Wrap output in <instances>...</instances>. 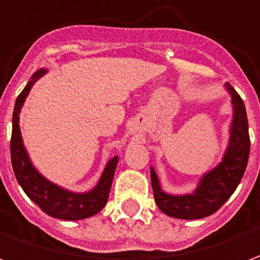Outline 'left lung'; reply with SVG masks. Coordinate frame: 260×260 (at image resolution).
I'll use <instances>...</instances> for the list:
<instances>
[{"instance_id":"1","label":"left lung","mask_w":260,"mask_h":260,"mask_svg":"<svg viewBox=\"0 0 260 260\" xmlns=\"http://www.w3.org/2000/svg\"><path fill=\"white\" fill-rule=\"evenodd\" d=\"M225 89L231 94V103L234 108L231 129H230L229 147L225 150L223 161L216 169L202 177L199 185L193 193L189 195H170L161 189L156 171L150 169L154 201L158 209L171 217L196 220L210 216L217 212L234 193L237 186L245 173L248 157H249V132L246 118L245 104L240 94L235 91L229 82Z\"/></svg>"}]
</instances>
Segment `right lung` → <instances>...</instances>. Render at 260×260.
Listing matches in <instances>:
<instances>
[{"instance_id":"add662e5","label":"right lung","mask_w":260,"mask_h":260,"mask_svg":"<svg viewBox=\"0 0 260 260\" xmlns=\"http://www.w3.org/2000/svg\"><path fill=\"white\" fill-rule=\"evenodd\" d=\"M46 72H47L46 69L37 71L15 102L14 115H12V136H11V160H12L15 177L26 195L43 212L47 213L48 216L61 220H82V218L91 217L100 212L107 203L114 173L118 164V157L115 156L108 161L97 185L91 191L85 193L67 191L64 188L55 185L46 180L33 167L20 135L19 113L31 86Z\"/></svg>"}]
</instances>
